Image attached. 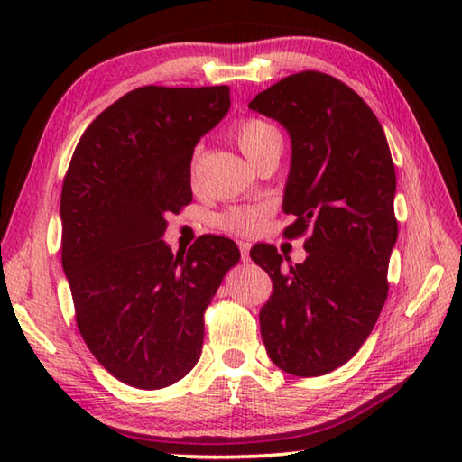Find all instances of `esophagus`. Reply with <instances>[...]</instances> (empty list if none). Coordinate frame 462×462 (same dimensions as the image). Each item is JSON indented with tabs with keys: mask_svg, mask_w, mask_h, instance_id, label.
I'll return each instance as SVG.
<instances>
[{
	"mask_svg": "<svg viewBox=\"0 0 462 462\" xmlns=\"http://www.w3.org/2000/svg\"><path fill=\"white\" fill-rule=\"evenodd\" d=\"M238 248H240L242 261L248 263V250H250V242H248V240H240V242H238Z\"/></svg>",
	"mask_w": 462,
	"mask_h": 462,
	"instance_id": "34e87169",
	"label": "esophagus"
}]
</instances>
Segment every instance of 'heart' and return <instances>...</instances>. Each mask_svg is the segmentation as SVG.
Instances as JSON below:
<instances>
[{"mask_svg": "<svg viewBox=\"0 0 462 462\" xmlns=\"http://www.w3.org/2000/svg\"><path fill=\"white\" fill-rule=\"evenodd\" d=\"M281 138L279 130L263 120H245L236 128V143L246 159H254L261 148L267 146L271 140ZM263 220V209L256 208H232L217 217L220 228L236 234H250L259 228Z\"/></svg>", "mask_w": 462, "mask_h": 462, "instance_id": "1", "label": "heart"}]
</instances>
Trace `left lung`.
Returning a JSON list of instances; mask_svg holds the SVG:
<instances>
[{"instance_id": "8db88e82", "label": "left lung", "mask_w": 462, "mask_h": 462, "mask_svg": "<svg viewBox=\"0 0 462 462\" xmlns=\"http://www.w3.org/2000/svg\"><path fill=\"white\" fill-rule=\"evenodd\" d=\"M248 107L289 132L283 212L295 222L285 236L310 230L301 264H283L271 245L250 250L273 281L259 314L261 336L279 369L318 377L358 353L387 300L397 242L395 167L377 116L330 75H289Z\"/></svg>"}]
</instances>
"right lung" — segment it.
I'll return each instance as SVG.
<instances>
[{"label":"right lung","instance_id":"add662e5","mask_svg":"<svg viewBox=\"0 0 462 462\" xmlns=\"http://www.w3.org/2000/svg\"><path fill=\"white\" fill-rule=\"evenodd\" d=\"M230 109V88L126 93L77 144L62 181V271L77 328L116 379L161 389L199 361L203 311L240 250L203 236L177 256L167 214L193 199L191 156Z\"/></svg>","mask_w":462,"mask_h":462}]
</instances>
